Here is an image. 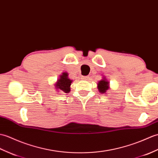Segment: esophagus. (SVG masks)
Listing matches in <instances>:
<instances>
[{
	"label": "esophagus",
	"mask_w": 158,
	"mask_h": 158,
	"mask_svg": "<svg viewBox=\"0 0 158 158\" xmlns=\"http://www.w3.org/2000/svg\"><path fill=\"white\" fill-rule=\"evenodd\" d=\"M81 79L87 81V80L89 79V77H88V76H82L81 77Z\"/></svg>",
	"instance_id": "34e87169"
}]
</instances>
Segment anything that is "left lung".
I'll list each match as a JSON object with an SVG mask.
<instances>
[{"label":"left lung","instance_id":"8db88e82","mask_svg":"<svg viewBox=\"0 0 158 158\" xmlns=\"http://www.w3.org/2000/svg\"><path fill=\"white\" fill-rule=\"evenodd\" d=\"M102 80L98 83V89L101 94H105L110 88V82L106 79L105 77H103Z\"/></svg>","mask_w":158,"mask_h":158}]
</instances>
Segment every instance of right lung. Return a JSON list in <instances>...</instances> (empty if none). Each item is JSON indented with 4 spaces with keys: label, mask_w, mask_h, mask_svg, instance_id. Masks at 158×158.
<instances>
[{
    "label": "right lung",
    "mask_w": 158,
    "mask_h": 158,
    "mask_svg": "<svg viewBox=\"0 0 158 158\" xmlns=\"http://www.w3.org/2000/svg\"><path fill=\"white\" fill-rule=\"evenodd\" d=\"M72 81H73L69 78L67 73H62V75H60V78L54 84L55 88L56 90L62 91L64 93L68 94L71 91V85Z\"/></svg>",
    "instance_id": "1"
}]
</instances>
